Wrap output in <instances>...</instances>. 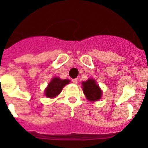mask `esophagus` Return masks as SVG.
<instances>
[{
  "label": "esophagus",
  "mask_w": 148,
  "mask_h": 148,
  "mask_svg": "<svg viewBox=\"0 0 148 148\" xmlns=\"http://www.w3.org/2000/svg\"><path fill=\"white\" fill-rule=\"evenodd\" d=\"M72 82L74 84H77L78 83V80H77V78H75V79H73V81H72Z\"/></svg>",
  "instance_id": "esophagus-1"
}]
</instances>
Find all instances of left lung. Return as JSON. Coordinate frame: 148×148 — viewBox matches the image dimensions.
Listing matches in <instances>:
<instances>
[{
  "instance_id": "obj_1",
  "label": "left lung",
  "mask_w": 148,
  "mask_h": 148,
  "mask_svg": "<svg viewBox=\"0 0 148 148\" xmlns=\"http://www.w3.org/2000/svg\"><path fill=\"white\" fill-rule=\"evenodd\" d=\"M84 94L86 98L90 101H97L101 98L102 90L94 79H88L87 81L82 82Z\"/></svg>"
}]
</instances>
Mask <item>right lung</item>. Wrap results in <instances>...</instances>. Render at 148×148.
<instances>
[{
	"mask_svg": "<svg viewBox=\"0 0 148 148\" xmlns=\"http://www.w3.org/2000/svg\"><path fill=\"white\" fill-rule=\"evenodd\" d=\"M69 83L70 81L68 79L61 80L58 77H53L45 89V95L48 98H53L57 97L58 95H60L63 88Z\"/></svg>",
	"mask_w": 148,
	"mask_h": 148,
	"instance_id": "1",
	"label": "right lung"
}]
</instances>
